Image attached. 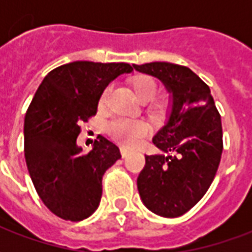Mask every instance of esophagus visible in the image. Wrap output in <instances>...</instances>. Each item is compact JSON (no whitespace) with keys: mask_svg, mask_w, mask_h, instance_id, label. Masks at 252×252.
I'll return each mask as SVG.
<instances>
[{"mask_svg":"<svg viewBox=\"0 0 252 252\" xmlns=\"http://www.w3.org/2000/svg\"><path fill=\"white\" fill-rule=\"evenodd\" d=\"M120 153H121V155H123V158H126V157H128V155H129V153H131V151H129L128 148L121 147L120 148Z\"/></svg>","mask_w":252,"mask_h":252,"instance_id":"34e87169","label":"esophagus"}]
</instances>
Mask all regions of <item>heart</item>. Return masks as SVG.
Segmentation results:
<instances>
[{
    "mask_svg": "<svg viewBox=\"0 0 252 252\" xmlns=\"http://www.w3.org/2000/svg\"><path fill=\"white\" fill-rule=\"evenodd\" d=\"M133 89H135V93L137 94V97L140 99H151L157 94L158 86H157V82L153 78L142 75V77H137L135 79ZM108 93H109V88L105 89L104 93L101 95V104H104L106 101ZM108 132H109L110 136L117 142L132 146V144L139 142L147 133L148 126L144 121L119 117V119H115L108 124Z\"/></svg>",
    "mask_w": 252,
    "mask_h": 252,
    "instance_id": "obj_1",
    "label": "heart"
}]
</instances>
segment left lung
Wrapping results in <instances>:
<instances>
[{"label": "left lung", "mask_w": 252, "mask_h": 252, "mask_svg": "<svg viewBox=\"0 0 252 252\" xmlns=\"http://www.w3.org/2000/svg\"><path fill=\"white\" fill-rule=\"evenodd\" d=\"M133 68L158 78L170 93L167 120L153 139L160 154L146 155L137 190L155 215L182 216L204 197L216 175L222 153L221 117L209 86L189 67L153 62Z\"/></svg>", "instance_id": "left-lung-1"}]
</instances>
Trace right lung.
<instances>
[{
	"label": "right lung",
	"instance_id": "1",
	"mask_svg": "<svg viewBox=\"0 0 252 252\" xmlns=\"http://www.w3.org/2000/svg\"><path fill=\"white\" fill-rule=\"evenodd\" d=\"M132 71L128 63L78 61L54 68L36 90L24 120L25 162L41 201L61 219L81 221L98 208L102 175L121 154L104 136L85 153L79 126L97 113L105 88Z\"/></svg>",
	"mask_w": 252,
	"mask_h": 252
}]
</instances>
